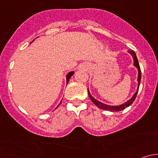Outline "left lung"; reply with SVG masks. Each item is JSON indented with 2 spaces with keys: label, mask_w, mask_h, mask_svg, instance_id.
Wrapping results in <instances>:
<instances>
[{
  "label": "left lung",
  "mask_w": 158,
  "mask_h": 158,
  "mask_svg": "<svg viewBox=\"0 0 158 158\" xmlns=\"http://www.w3.org/2000/svg\"><path fill=\"white\" fill-rule=\"evenodd\" d=\"M128 52L131 55L132 58H133V61H134V66L138 69V89H137V92L132 95L131 98L130 99L128 100L127 102H125V103L122 105H119V106H110V105H107V104H105V103L102 102L98 101V100L95 99L94 97L92 96V95L90 94V92H89V89H88V92H89V96L90 98V99L92 100V102L98 107L99 109H103V110H106V111H122V110L125 109V108L128 107L130 106L133 103V102L135 101V98H136V95L138 94V89H139V85H140V82H141V69H140V66H139V63H138V59H137L136 56V54L135 52H134L133 50H128Z\"/></svg>",
  "instance_id": "obj_1"
}]
</instances>
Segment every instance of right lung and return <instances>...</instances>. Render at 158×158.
<instances>
[{
    "label": "right lung",
    "instance_id": "right-lung-1",
    "mask_svg": "<svg viewBox=\"0 0 158 158\" xmlns=\"http://www.w3.org/2000/svg\"><path fill=\"white\" fill-rule=\"evenodd\" d=\"M32 42H33V41H32ZM32 42H31V43H32ZM73 74H74V72H73V71L69 72V73H67V75H66V84H68V82H69V79L72 77V76H73ZM61 102H62V101H61ZM61 102H60V104H59V106H60V105L61 104ZM58 106H57V107H58ZM57 107H56V108H57Z\"/></svg>",
    "mask_w": 158,
    "mask_h": 158
}]
</instances>
